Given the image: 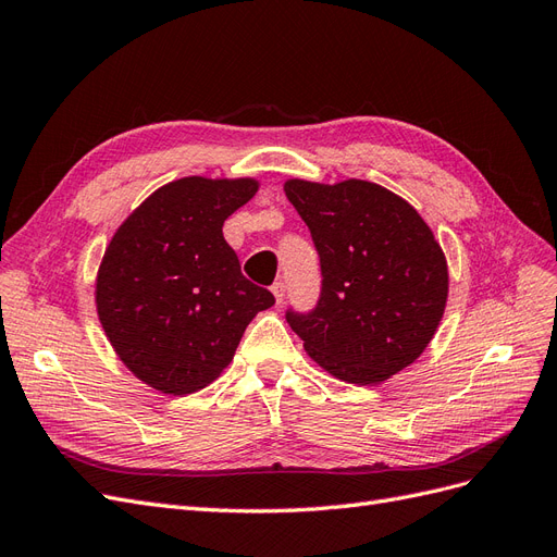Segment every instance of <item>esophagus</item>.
Returning <instances> with one entry per match:
<instances>
[{"label":"esophagus","mask_w":557,"mask_h":557,"mask_svg":"<svg viewBox=\"0 0 557 557\" xmlns=\"http://www.w3.org/2000/svg\"><path fill=\"white\" fill-rule=\"evenodd\" d=\"M272 293H274L276 301H278V305H281V301L285 299V283H283V281H276V283L272 285Z\"/></svg>","instance_id":"34e87169"}]
</instances>
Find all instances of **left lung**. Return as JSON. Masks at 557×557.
<instances>
[{
  "mask_svg": "<svg viewBox=\"0 0 557 557\" xmlns=\"http://www.w3.org/2000/svg\"><path fill=\"white\" fill-rule=\"evenodd\" d=\"M320 258V295L285 320L336 379L369 385L409 367L444 315L448 267L418 211L369 181H288Z\"/></svg>",
  "mask_w": 557,
  "mask_h": 557,
  "instance_id": "left-lung-1",
  "label": "left lung"
}]
</instances>
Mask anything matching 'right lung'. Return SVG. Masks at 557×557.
Returning a JSON list of instances; mask_svg holds the SVG:
<instances>
[{
	"label": "right lung",
	"instance_id": "right-lung-1",
	"mask_svg": "<svg viewBox=\"0 0 557 557\" xmlns=\"http://www.w3.org/2000/svg\"><path fill=\"white\" fill-rule=\"evenodd\" d=\"M252 178L188 176L156 190L117 227L97 274V313L129 372L166 395L211 383L274 295L242 274L223 223Z\"/></svg>",
	"mask_w": 557,
	"mask_h": 557
}]
</instances>
